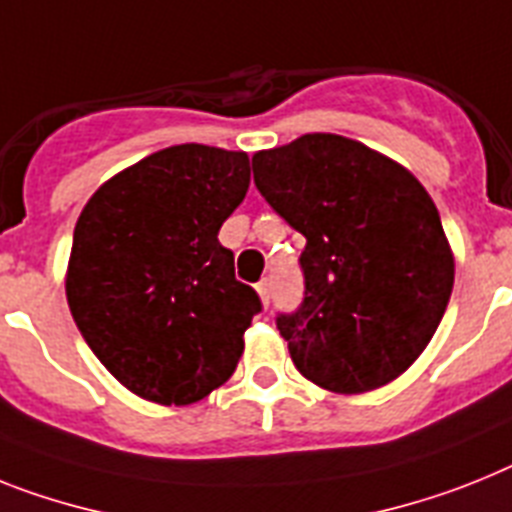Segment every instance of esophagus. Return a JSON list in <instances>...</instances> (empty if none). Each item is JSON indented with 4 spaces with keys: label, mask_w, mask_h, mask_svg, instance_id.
Returning a JSON list of instances; mask_svg holds the SVG:
<instances>
[{
    "label": "esophagus",
    "mask_w": 512,
    "mask_h": 512,
    "mask_svg": "<svg viewBox=\"0 0 512 512\" xmlns=\"http://www.w3.org/2000/svg\"><path fill=\"white\" fill-rule=\"evenodd\" d=\"M257 294H260L265 307H270V296H273V283H270V278H263V281L257 283Z\"/></svg>",
    "instance_id": "obj_1"
}]
</instances>
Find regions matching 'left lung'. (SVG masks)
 Returning a JSON list of instances; mask_svg holds the SVG:
<instances>
[{
    "label": "left lung",
    "mask_w": 512,
    "mask_h": 512,
    "mask_svg": "<svg viewBox=\"0 0 512 512\" xmlns=\"http://www.w3.org/2000/svg\"><path fill=\"white\" fill-rule=\"evenodd\" d=\"M255 187L307 239L302 304L276 325L307 380L367 393L406 372L435 336L453 255L409 171L341 135H304L252 158Z\"/></svg>",
    "instance_id": "left-lung-1"
}]
</instances>
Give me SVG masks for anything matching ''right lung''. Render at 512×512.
<instances>
[{
    "label": "right lung",
    "mask_w": 512,
    "mask_h": 512,
    "mask_svg": "<svg viewBox=\"0 0 512 512\" xmlns=\"http://www.w3.org/2000/svg\"><path fill=\"white\" fill-rule=\"evenodd\" d=\"M249 187L247 153L174 145L103 184L77 218L67 302L90 351L145 401L221 388L263 302L218 242Z\"/></svg>",
    "instance_id": "1"
}]
</instances>
